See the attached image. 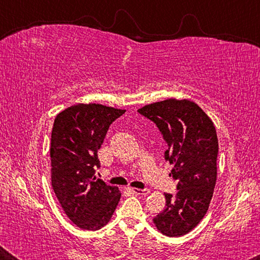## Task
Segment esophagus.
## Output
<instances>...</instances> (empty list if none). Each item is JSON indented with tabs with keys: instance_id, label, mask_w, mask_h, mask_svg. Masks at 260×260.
Masks as SVG:
<instances>
[{
	"instance_id": "esophagus-1",
	"label": "esophagus",
	"mask_w": 260,
	"mask_h": 260,
	"mask_svg": "<svg viewBox=\"0 0 260 260\" xmlns=\"http://www.w3.org/2000/svg\"><path fill=\"white\" fill-rule=\"evenodd\" d=\"M131 190L134 193H138V195H148L149 189H139V188H131Z\"/></svg>"
}]
</instances>
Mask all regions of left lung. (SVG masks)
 Instances as JSON below:
<instances>
[{
  "label": "left lung",
  "mask_w": 260,
  "mask_h": 260,
  "mask_svg": "<svg viewBox=\"0 0 260 260\" xmlns=\"http://www.w3.org/2000/svg\"><path fill=\"white\" fill-rule=\"evenodd\" d=\"M156 124L167 143L164 157L173 165L175 195L165 193L166 208L153 218L170 237L193 230L206 213L217 181L218 138L212 120L196 103L170 99L138 110Z\"/></svg>",
  "instance_id": "8db88e82"
}]
</instances>
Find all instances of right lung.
<instances>
[{
    "instance_id": "add662e5",
    "label": "right lung",
    "mask_w": 260,
    "mask_h": 260,
    "mask_svg": "<svg viewBox=\"0 0 260 260\" xmlns=\"http://www.w3.org/2000/svg\"><path fill=\"white\" fill-rule=\"evenodd\" d=\"M124 113L102 104H77L54 121L51 186L69 219L81 230L98 231L107 225L119 203L118 187L96 179L95 172L109 127Z\"/></svg>"
}]
</instances>
